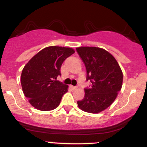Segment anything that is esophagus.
Segmentation results:
<instances>
[{"mask_svg":"<svg viewBox=\"0 0 147 147\" xmlns=\"http://www.w3.org/2000/svg\"><path fill=\"white\" fill-rule=\"evenodd\" d=\"M69 87H70L71 89H72V90H75V89H77L76 86H72V85H70V86H69Z\"/></svg>","mask_w":147,"mask_h":147,"instance_id":"esophagus-1","label":"esophagus"}]
</instances>
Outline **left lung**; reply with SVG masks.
Segmentation results:
<instances>
[{
	"mask_svg": "<svg viewBox=\"0 0 147 147\" xmlns=\"http://www.w3.org/2000/svg\"><path fill=\"white\" fill-rule=\"evenodd\" d=\"M86 66L92 86L84 89V99L78 101L84 112L98 113L113 103L123 85V75L115 58L105 49L93 46L76 49Z\"/></svg>",
	"mask_w": 147,
	"mask_h": 147,
	"instance_id": "1",
	"label": "left lung"
}]
</instances>
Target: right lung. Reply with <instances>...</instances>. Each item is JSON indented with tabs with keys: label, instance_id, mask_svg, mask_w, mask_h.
Listing matches in <instances>:
<instances>
[{
	"label": "right lung",
	"instance_id": "obj_1",
	"mask_svg": "<svg viewBox=\"0 0 147 147\" xmlns=\"http://www.w3.org/2000/svg\"><path fill=\"white\" fill-rule=\"evenodd\" d=\"M75 53L72 48L49 46L44 48L25 65L21 74V85L24 96L33 107L42 111L56 109L68 86L57 80L61 75L63 61Z\"/></svg>",
	"mask_w": 147,
	"mask_h": 147
}]
</instances>
